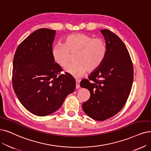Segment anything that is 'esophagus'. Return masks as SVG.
Wrapping results in <instances>:
<instances>
[{"instance_id": "1", "label": "esophagus", "mask_w": 151, "mask_h": 151, "mask_svg": "<svg viewBox=\"0 0 151 151\" xmlns=\"http://www.w3.org/2000/svg\"><path fill=\"white\" fill-rule=\"evenodd\" d=\"M76 88H79L80 87V81L79 80H76Z\"/></svg>"}]
</instances>
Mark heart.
I'll use <instances>...</instances> for the list:
<instances>
[{
	"instance_id": "obj_1",
	"label": "heart",
	"mask_w": 151,
	"mask_h": 151,
	"mask_svg": "<svg viewBox=\"0 0 151 151\" xmlns=\"http://www.w3.org/2000/svg\"><path fill=\"white\" fill-rule=\"evenodd\" d=\"M106 45L101 38H93L85 33H76L68 36L64 45H56L52 48V58L62 68L67 66L75 55L74 64L65 68L66 72L75 78L83 76L88 71L97 69L104 61Z\"/></svg>"
}]
</instances>
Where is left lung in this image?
I'll use <instances>...</instances> for the list:
<instances>
[{"label": "left lung", "instance_id": "1", "mask_svg": "<svg viewBox=\"0 0 151 151\" xmlns=\"http://www.w3.org/2000/svg\"><path fill=\"white\" fill-rule=\"evenodd\" d=\"M100 32L107 48L105 59L90 74L88 80L81 81V87L90 93L88 100L82 104L83 111L92 119L104 121L115 115L124 106L131 90L134 71L129 52L122 40L108 29Z\"/></svg>", "mask_w": 151, "mask_h": 151}]
</instances>
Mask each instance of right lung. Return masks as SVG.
I'll return each instance as SVG.
<instances>
[{
    "label": "right lung",
    "instance_id": "1",
    "mask_svg": "<svg viewBox=\"0 0 151 151\" xmlns=\"http://www.w3.org/2000/svg\"><path fill=\"white\" fill-rule=\"evenodd\" d=\"M56 31L36 30L23 41L15 51L12 84L20 103L35 115L44 116L55 112L76 88V81L52 56Z\"/></svg>",
    "mask_w": 151,
    "mask_h": 151
}]
</instances>
